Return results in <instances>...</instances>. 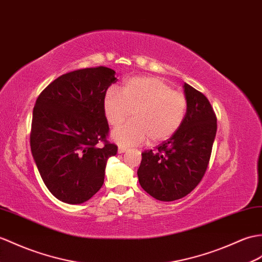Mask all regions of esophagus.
I'll return each instance as SVG.
<instances>
[{"label": "esophagus", "mask_w": 262, "mask_h": 262, "mask_svg": "<svg viewBox=\"0 0 262 262\" xmlns=\"http://www.w3.org/2000/svg\"><path fill=\"white\" fill-rule=\"evenodd\" d=\"M125 151H127V148L123 147V146H119V147H118V153L119 154H123V153H125Z\"/></svg>", "instance_id": "esophagus-1"}]
</instances>
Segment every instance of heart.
Returning <instances> with one entry per match:
<instances>
[{"label": "heart", "mask_w": 262, "mask_h": 262, "mask_svg": "<svg viewBox=\"0 0 262 262\" xmlns=\"http://www.w3.org/2000/svg\"><path fill=\"white\" fill-rule=\"evenodd\" d=\"M109 125L119 126L132 114L135 120L113 130L112 137L121 146L141 144L148 137L161 143L179 130L186 114L185 96L157 77H134L126 80L120 93L109 89L102 100Z\"/></svg>", "instance_id": "obj_1"}]
</instances>
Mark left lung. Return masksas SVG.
Returning <instances> with one entry per match:
<instances>
[{"mask_svg": "<svg viewBox=\"0 0 262 262\" xmlns=\"http://www.w3.org/2000/svg\"><path fill=\"white\" fill-rule=\"evenodd\" d=\"M186 114L179 130L155 149L142 153L137 171L144 191L159 201L186 196L208 168L216 134V117L208 98L184 83Z\"/></svg>", "mask_w": 262, "mask_h": 262, "instance_id": "8db88e82", "label": "left lung"}]
</instances>
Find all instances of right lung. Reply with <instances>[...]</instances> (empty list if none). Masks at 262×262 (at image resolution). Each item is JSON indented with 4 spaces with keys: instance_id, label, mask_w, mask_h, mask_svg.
<instances>
[{
    "instance_id": "right-lung-1",
    "label": "right lung",
    "mask_w": 262,
    "mask_h": 262,
    "mask_svg": "<svg viewBox=\"0 0 262 262\" xmlns=\"http://www.w3.org/2000/svg\"><path fill=\"white\" fill-rule=\"evenodd\" d=\"M115 74L106 67L69 72L35 101L33 160L48 190L64 203L93 198L103 184L108 159L117 154V146L106 139L109 127L102 108L108 87L117 80Z\"/></svg>"
}]
</instances>
